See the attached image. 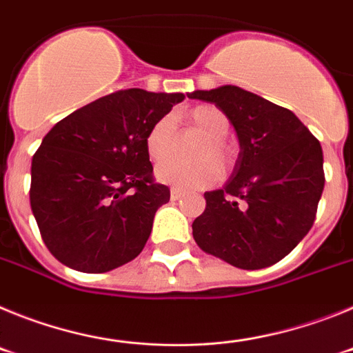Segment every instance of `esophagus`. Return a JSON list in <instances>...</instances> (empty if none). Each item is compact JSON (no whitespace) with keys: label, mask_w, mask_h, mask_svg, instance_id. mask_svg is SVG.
<instances>
[{"label":"esophagus","mask_w":353,"mask_h":353,"mask_svg":"<svg viewBox=\"0 0 353 353\" xmlns=\"http://www.w3.org/2000/svg\"><path fill=\"white\" fill-rule=\"evenodd\" d=\"M182 196H183L182 189H179V187H171V199H173V201L180 199Z\"/></svg>","instance_id":"esophagus-1"}]
</instances>
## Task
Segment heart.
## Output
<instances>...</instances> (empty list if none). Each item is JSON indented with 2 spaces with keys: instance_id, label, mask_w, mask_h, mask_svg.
<instances>
[{
  "instance_id": "obj_1",
  "label": "heart",
  "mask_w": 353,
  "mask_h": 353,
  "mask_svg": "<svg viewBox=\"0 0 353 353\" xmlns=\"http://www.w3.org/2000/svg\"><path fill=\"white\" fill-rule=\"evenodd\" d=\"M189 125L201 132L205 139L196 146V162L166 161L159 164L155 174L161 182L182 189H203L219 182L221 170L233 166V152L226 138L230 134V120L217 105H196L187 114ZM176 145V129L171 117L155 120L145 136L146 155L152 162H161L173 154Z\"/></svg>"
}]
</instances>
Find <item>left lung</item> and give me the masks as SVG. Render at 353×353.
Here are the masks:
<instances>
[{
    "mask_svg": "<svg viewBox=\"0 0 353 353\" xmlns=\"http://www.w3.org/2000/svg\"><path fill=\"white\" fill-rule=\"evenodd\" d=\"M226 113L240 155L226 185L205 192L207 207L192 223L203 251L239 269L277 263L307 235L323 192L320 141L290 109L239 88L189 93Z\"/></svg>",
    "mask_w": 353,
    "mask_h": 353,
    "instance_id": "1",
    "label": "left lung"
}]
</instances>
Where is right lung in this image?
I'll list each match as a JSON object with an SVG mask.
<instances>
[{
	"label": "right lung",
	"mask_w": 353,
	"mask_h": 353,
	"mask_svg": "<svg viewBox=\"0 0 353 353\" xmlns=\"http://www.w3.org/2000/svg\"><path fill=\"white\" fill-rule=\"evenodd\" d=\"M182 93L120 90L60 120L31 161L30 203L43 244L70 269L102 274L134 260L170 201L146 130Z\"/></svg>",
	"instance_id": "1"
}]
</instances>
